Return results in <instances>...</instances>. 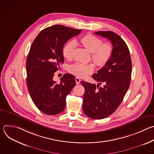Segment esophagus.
<instances>
[{"label": "esophagus", "instance_id": "34e87169", "mask_svg": "<svg viewBox=\"0 0 154 154\" xmlns=\"http://www.w3.org/2000/svg\"><path fill=\"white\" fill-rule=\"evenodd\" d=\"M75 82H76V84H80V82H81V80H80V79H79V77H75Z\"/></svg>", "mask_w": 154, "mask_h": 154}]
</instances>
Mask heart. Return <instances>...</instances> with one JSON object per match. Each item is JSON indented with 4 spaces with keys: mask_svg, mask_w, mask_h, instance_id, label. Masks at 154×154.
I'll list each match as a JSON object with an SVG mask.
<instances>
[{
    "mask_svg": "<svg viewBox=\"0 0 154 154\" xmlns=\"http://www.w3.org/2000/svg\"><path fill=\"white\" fill-rule=\"evenodd\" d=\"M82 45L92 54V60L93 62L99 66L105 65L110 59L113 48L110 44L103 43L99 38L93 35H86L80 39ZM75 42L73 40L66 43L63 49V57L68 60L72 58L74 51L75 48ZM94 68L91 64H84L76 63L69 68V71L78 76L83 77L93 72Z\"/></svg>",
    "mask_w": 154,
    "mask_h": 154,
    "instance_id": "obj_1",
    "label": "heart"
}]
</instances>
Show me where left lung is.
I'll return each instance as SVG.
<instances>
[{"label": "left lung", "instance_id": "left-lung-1", "mask_svg": "<svg viewBox=\"0 0 154 154\" xmlns=\"http://www.w3.org/2000/svg\"><path fill=\"white\" fill-rule=\"evenodd\" d=\"M96 35L106 38L113 45L112 55L97 73L92 77L97 85L82 81L85 88L83 110L90 118L101 119L113 113L122 102L130 86L132 66L125 41L110 31H99ZM102 83V87L100 85Z\"/></svg>", "mask_w": 154, "mask_h": 154}]
</instances>
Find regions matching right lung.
Returning a JSON list of instances; mask_svg holds the SVG:
<instances>
[{"instance_id": "1", "label": "right lung", "mask_w": 154, "mask_h": 154, "mask_svg": "<svg viewBox=\"0 0 154 154\" xmlns=\"http://www.w3.org/2000/svg\"><path fill=\"white\" fill-rule=\"evenodd\" d=\"M81 32L61 25L47 27L39 32L30 47L26 61L27 88L36 106L46 115H55L64 110L66 97L75 85L71 74L64 75L58 84L53 77L64 63L65 43Z\"/></svg>"}]
</instances>
